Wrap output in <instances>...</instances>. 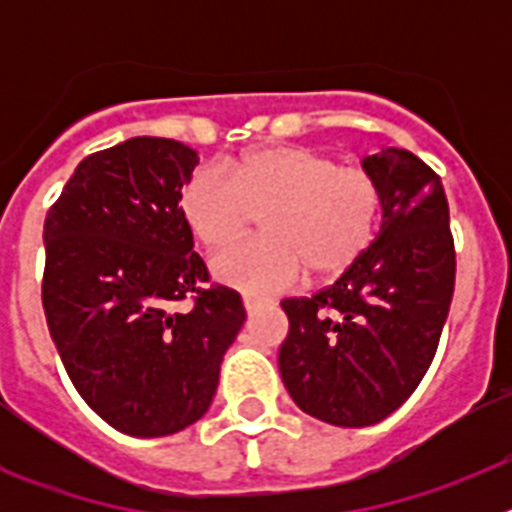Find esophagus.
<instances>
[{
	"mask_svg": "<svg viewBox=\"0 0 512 512\" xmlns=\"http://www.w3.org/2000/svg\"><path fill=\"white\" fill-rule=\"evenodd\" d=\"M266 300H261V297H243V307H246V312L251 315V312H256L259 307H264Z\"/></svg>",
	"mask_w": 512,
	"mask_h": 512,
	"instance_id": "esophagus-1",
	"label": "esophagus"
}]
</instances>
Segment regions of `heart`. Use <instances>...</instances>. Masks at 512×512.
<instances>
[{
  "label": "heart",
  "mask_w": 512,
  "mask_h": 512,
  "mask_svg": "<svg viewBox=\"0 0 512 512\" xmlns=\"http://www.w3.org/2000/svg\"><path fill=\"white\" fill-rule=\"evenodd\" d=\"M220 169H200L179 210L207 251H223L261 217L259 241L212 261L217 282L264 297L295 287L305 271L330 279L356 264L377 235L382 194L361 169L305 146H264Z\"/></svg>",
  "instance_id": "heart-1"
}]
</instances>
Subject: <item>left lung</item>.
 I'll use <instances>...</instances> for the list:
<instances>
[{"label": "left lung", "instance_id": "left-lung-1", "mask_svg": "<svg viewBox=\"0 0 512 512\" xmlns=\"http://www.w3.org/2000/svg\"><path fill=\"white\" fill-rule=\"evenodd\" d=\"M382 194L372 246L328 289L284 300L279 372L302 413L364 428L395 413L425 377L454 297L443 184L400 148L361 158Z\"/></svg>", "mask_w": 512, "mask_h": 512}]
</instances>
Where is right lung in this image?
Instances as JSON below:
<instances>
[{
  "mask_svg": "<svg viewBox=\"0 0 512 512\" xmlns=\"http://www.w3.org/2000/svg\"><path fill=\"white\" fill-rule=\"evenodd\" d=\"M197 151L138 135L87 156L45 217L43 307L66 374L115 431L158 438L210 408L246 310L200 289L205 261L179 194ZM195 295L182 313L175 302Z\"/></svg>",
  "mask_w": 512,
  "mask_h": 512,
  "instance_id": "add662e5",
  "label": "right lung"
}]
</instances>
